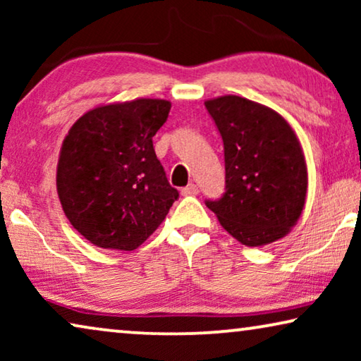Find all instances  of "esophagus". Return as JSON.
<instances>
[{
  "instance_id": "esophagus-1",
  "label": "esophagus",
  "mask_w": 361,
  "mask_h": 361,
  "mask_svg": "<svg viewBox=\"0 0 361 361\" xmlns=\"http://www.w3.org/2000/svg\"><path fill=\"white\" fill-rule=\"evenodd\" d=\"M197 194H199V187L195 184H189L182 189V195H197Z\"/></svg>"
}]
</instances>
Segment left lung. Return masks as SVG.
<instances>
[{
  "label": "left lung",
  "mask_w": 361,
  "mask_h": 361,
  "mask_svg": "<svg viewBox=\"0 0 361 361\" xmlns=\"http://www.w3.org/2000/svg\"><path fill=\"white\" fill-rule=\"evenodd\" d=\"M225 151V194L205 204L246 246L283 238L298 224L307 195L302 146L273 108L238 95L205 102Z\"/></svg>",
  "instance_id": "1"
}]
</instances>
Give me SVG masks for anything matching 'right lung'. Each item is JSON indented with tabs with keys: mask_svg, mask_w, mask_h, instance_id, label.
Instances as JSON below:
<instances>
[{
	"mask_svg": "<svg viewBox=\"0 0 361 361\" xmlns=\"http://www.w3.org/2000/svg\"><path fill=\"white\" fill-rule=\"evenodd\" d=\"M171 102L108 103L73 123L62 142L57 194L73 228L98 248L133 251L179 197L152 147Z\"/></svg>",
	"mask_w": 361,
	"mask_h": 361,
	"instance_id": "1",
	"label": "right lung"
}]
</instances>
